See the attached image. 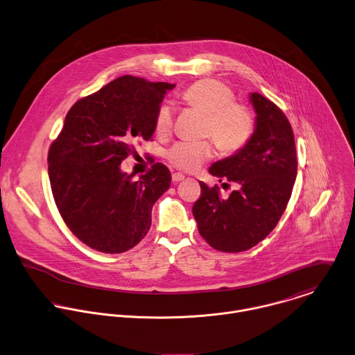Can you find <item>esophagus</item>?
<instances>
[{"instance_id": "obj_1", "label": "esophagus", "mask_w": 355, "mask_h": 355, "mask_svg": "<svg viewBox=\"0 0 355 355\" xmlns=\"http://www.w3.org/2000/svg\"><path fill=\"white\" fill-rule=\"evenodd\" d=\"M171 178H173V182H180V181H182L184 178H185V175L184 174H181V173H174L173 175H171Z\"/></svg>"}]
</instances>
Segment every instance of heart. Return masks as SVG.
<instances>
[{
    "instance_id": "obj_1",
    "label": "heart",
    "mask_w": 355,
    "mask_h": 355,
    "mask_svg": "<svg viewBox=\"0 0 355 355\" xmlns=\"http://www.w3.org/2000/svg\"><path fill=\"white\" fill-rule=\"evenodd\" d=\"M182 101L207 114L205 135L213 138L220 152L238 153L252 141L256 132V116L249 106L235 102V94L227 84L214 78L199 80L182 92ZM173 121V105L162 102L155 114L156 132L168 134ZM211 155L213 145L209 141H180L164 152L167 162L182 171L198 170Z\"/></svg>"
}]
</instances>
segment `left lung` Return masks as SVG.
<instances>
[{
	"instance_id": "1",
	"label": "left lung",
	"mask_w": 355,
	"mask_h": 355,
	"mask_svg": "<svg viewBox=\"0 0 355 355\" xmlns=\"http://www.w3.org/2000/svg\"><path fill=\"white\" fill-rule=\"evenodd\" d=\"M256 132L241 152L216 162L209 173L238 184L228 199L220 188L200 182L192 207L202 238L216 250L239 253L261 242L278 224L297 175L292 125L285 113L259 92L250 94Z\"/></svg>"
}]
</instances>
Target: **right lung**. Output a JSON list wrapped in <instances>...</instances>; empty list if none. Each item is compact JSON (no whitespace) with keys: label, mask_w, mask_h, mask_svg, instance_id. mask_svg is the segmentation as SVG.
Masks as SVG:
<instances>
[{"label":"right lung","mask_w":355,"mask_h":355,"mask_svg":"<svg viewBox=\"0 0 355 355\" xmlns=\"http://www.w3.org/2000/svg\"><path fill=\"white\" fill-rule=\"evenodd\" d=\"M175 84L119 77L77 101L48 152V175L67 228L102 253L138 245L152 223V207L170 188V170L155 163L134 180L120 170L132 142L149 141L155 114Z\"/></svg>","instance_id":"add662e5"}]
</instances>
